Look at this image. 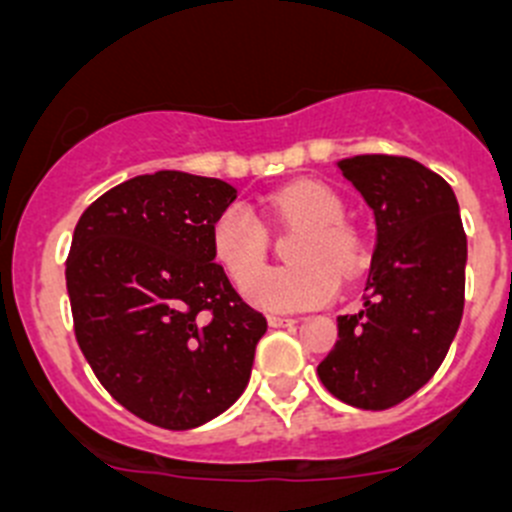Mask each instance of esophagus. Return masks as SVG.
<instances>
[{
  "mask_svg": "<svg viewBox=\"0 0 512 512\" xmlns=\"http://www.w3.org/2000/svg\"><path fill=\"white\" fill-rule=\"evenodd\" d=\"M267 323H270L272 328H285V326H293L295 318H288V315H270Z\"/></svg>",
  "mask_w": 512,
  "mask_h": 512,
  "instance_id": "1",
  "label": "esophagus"
}]
</instances>
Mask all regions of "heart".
<instances>
[{
	"mask_svg": "<svg viewBox=\"0 0 512 512\" xmlns=\"http://www.w3.org/2000/svg\"><path fill=\"white\" fill-rule=\"evenodd\" d=\"M272 204L283 217L303 224L293 245L295 265L270 270L247 288V298L265 310H305L336 298L338 275L361 265L356 234L341 222L346 209L338 194L318 181H298L280 189ZM212 252L237 285H247L265 265L267 232L247 204L234 202L212 224Z\"/></svg>",
	"mask_w": 512,
	"mask_h": 512,
	"instance_id": "obj_1",
	"label": "heart"
}]
</instances>
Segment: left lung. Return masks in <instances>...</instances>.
I'll return each mask as SVG.
<instances>
[{"label":"left lung","mask_w":512,"mask_h":512,"mask_svg":"<svg viewBox=\"0 0 512 512\" xmlns=\"http://www.w3.org/2000/svg\"><path fill=\"white\" fill-rule=\"evenodd\" d=\"M376 219L364 308L338 315L318 364L323 386L358 409H389L444 361L465 308L467 237L455 191L404 156L336 161Z\"/></svg>","instance_id":"obj_1"}]
</instances>
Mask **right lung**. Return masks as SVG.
<instances>
[{
    "label": "right lung",
    "instance_id": "right-lung-1",
    "mask_svg": "<svg viewBox=\"0 0 512 512\" xmlns=\"http://www.w3.org/2000/svg\"><path fill=\"white\" fill-rule=\"evenodd\" d=\"M234 199L222 179L156 171L105 191L75 227V336L108 394L156 427H202L250 384L267 321L212 252Z\"/></svg>",
    "mask_w": 512,
    "mask_h": 512
}]
</instances>
